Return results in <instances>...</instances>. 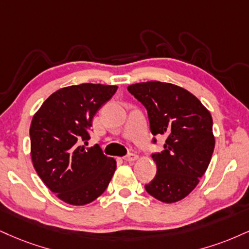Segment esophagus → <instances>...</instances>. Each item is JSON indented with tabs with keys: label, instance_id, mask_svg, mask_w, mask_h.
Segmentation results:
<instances>
[{
	"label": "esophagus",
	"instance_id": "1",
	"mask_svg": "<svg viewBox=\"0 0 249 249\" xmlns=\"http://www.w3.org/2000/svg\"><path fill=\"white\" fill-rule=\"evenodd\" d=\"M138 159V155L134 154V153H128L127 155H125L124 157V160L125 161H134Z\"/></svg>",
	"mask_w": 249,
	"mask_h": 249
}]
</instances>
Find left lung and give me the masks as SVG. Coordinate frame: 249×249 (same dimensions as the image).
I'll use <instances>...</instances> for the list:
<instances>
[{
	"mask_svg": "<svg viewBox=\"0 0 249 249\" xmlns=\"http://www.w3.org/2000/svg\"><path fill=\"white\" fill-rule=\"evenodd\" d=\"M127 90L147 110L152 134L167 137L163 151L152 154L157 175L145 185L146 191L163 203L183 199L211 161V113L196 96L172 83L148 81L128 86Z\"/></svg>",
	"mask_w": 249,
	"mask_h": 249,
	"instance_id": "1",
	"label": "left lung"
}]
</instances>
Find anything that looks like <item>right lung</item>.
Listing matches in <instances>:
<instances>
[{
  "instance_id": "1",
  "label": "right lung",
  "mask_w": 249,
  "mask_h": 249,
  "mask_svg": "<svg viewBox=\"0 0 249 249\" xmlns=\"http://www.w3.org/2000/svg\"><path fill=\"white\" fill-rule=\"evenodd\" d=\"M118 87L82 83L59 89L44 102L30 127L32 163L56 197L71 205L91 203L106 191L116 160L98 145L85 148L98 109Z\"/></svg>"
}]
</instances>
